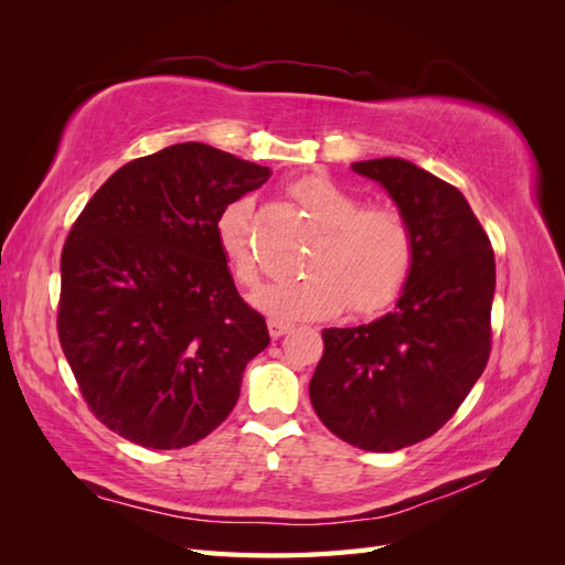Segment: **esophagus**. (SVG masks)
<instances>
[{"label": "esophagus", "mask_w": 565, "mask_h": 565, "mask_svg": "<svg viewBox=\"0 0 565 565\" xmlns=\"http://www.w3.org/2000/svg\"><path fill=\"white\" fill-rule=\"evenodd\" d=\"M289 330H292V324H289V322H282V320H276V318L268 320V332H270L273 339L287 334Z\"/></svg>", "instance_id": "esophagus-1"}]
</instances>
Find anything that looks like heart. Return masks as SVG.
Returning a JSON list of instances; mask_svg holds the SVG:
<instances>
[{
	"label": "heart",
	"instance_id": "b5f03b06",
	"mask_svg": "<svg viewBox=\"0 0 565 565\" xmlns=\"http://www.w3.org/2000/svg\"><path fill=\"white\" fill-rule=\"evenodd\" d=\"M289 193L322 226L306 262L309 273L266 285L254 306L273 318L297 320L339 313H377L396 299L413 273L415 235L407 218L386 204H363L328 177H303ZM252 202L237 200L221 212L216 241L237 282L259 285L262 262L252 245Z\"/></svg>",
	"mask_w": 565,
	"mask_h": 565
}]
</instances>
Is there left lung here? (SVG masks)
<instances>
[{"instance_id":"obj_1","label":"left lung","mask_w":565,"mask_h":565,"mask_svg":"<svg viewBox=\"0 0 565 565\" xmlns=\"http://www.w3.org/2000/svg\"><path fill=\"white\" fill-rule=\"evenodd\" d=\"M380 181L415 235V264L396 311L322 330L309 384L320 422L355 448L393 452L434 436L481 377L492 347L494 252L455 185L422 167L353 162Z\"/></svg>"}]
</instances>
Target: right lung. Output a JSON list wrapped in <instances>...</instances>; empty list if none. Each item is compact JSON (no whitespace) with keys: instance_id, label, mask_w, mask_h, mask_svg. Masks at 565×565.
I'll return each mask as SVG.
<instances>
[{"instance_id":"right-lung-1","label":"right lung","mask_w":565,"mask_h":565,"mask_svg":"<svg viewBox=\"0 0 565 565\" xmlns=\"http://www.w3.org/2000/svg\"><path fill=\"white\" fill-rule=\"evenodd\" d=\"M270 174L177 143L119 167L75 218L61 254L58 341L82 398L117 436L177 450L231 415L270 337L237 295L216 221Z\"/></svg>"}]
</instances>
